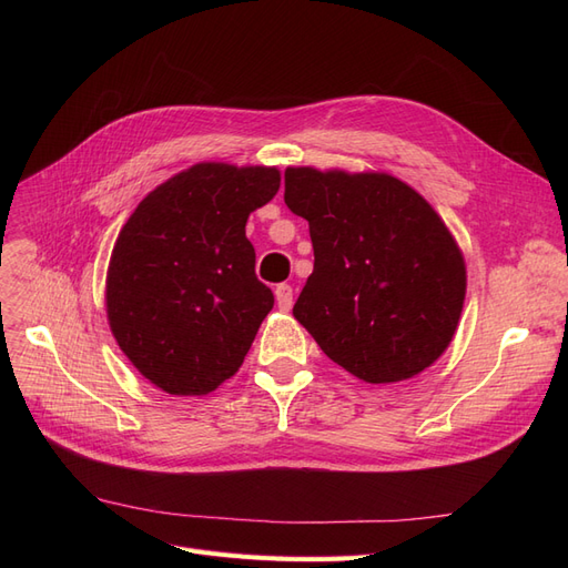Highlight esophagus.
Returning a JSON list of instances; mask_svg holds the SVG:
<instances>
[{
	"label": "esophagus",
	"instance_id": "esophagus-1",
	"mask_svg": "<svg viewBox=\"0 0 568 568\" xmlns=\"http://www.w3.org/2000/svg\"><path fill=\"white\" fill-rule=\"evenodd\" d=\"M274 298H277L280 311H291V305H294V288L288 284H277V288H274Z\"/></svg>",
	"mask_w": 568,
	"mask_h": 568
}]
</instances>
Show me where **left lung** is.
<instances>
[{
    "label": "left lung",
    "instance_id": "obj_1",
    "mask_svg": "<svg viewBox=\"0 0 568 568\" xmlns=\"http://www.w3.org/2000/svg\"><path fill=\"white\" fill-rule=\"evenodd\" d=\"M284 201L311 225L315 267L294 305L324 355L367 384L432 367L457 332L467 265L419 192L388 173L286 168Z\"/></svg>",
    "mask_w": 568,
    "mask_h": 568
}]
</instances>
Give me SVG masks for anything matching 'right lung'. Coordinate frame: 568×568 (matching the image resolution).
<instances>
[{
  "instance_id": "add662e5",
  "label": "right lung",
  "mask_w": 568,
  "mask_h": 568,
  "mask_svg": "<svg viewBox=\"0 0 568 568\" xmlns=\"http://www.w3.org/2000/svg\"><path fill=\"white\" fill-rule=\"evenodd\" d=\"M280 182L277 168L196 163L149 192L120 230L109 326L156 388L205 395L242 367L274 305L255 277L246 220Z\"/></svg>"
}]
</instances>
